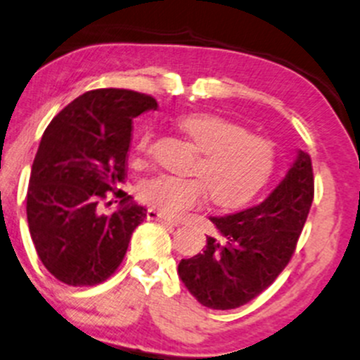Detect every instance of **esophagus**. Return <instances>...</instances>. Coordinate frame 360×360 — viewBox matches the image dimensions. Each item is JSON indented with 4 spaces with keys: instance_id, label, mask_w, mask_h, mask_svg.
I'll return each mask as SVG.
<instances>
[{
    "instance_id": "34e87169",
    "label": "esophagus",
    "mask_w": 360,
    "mask_h": 360,
    "mask_svg": "<svg viewBox=\"0 0 360 360\" xmlns=\"http://www.w3.org/2000/svg\"><path fill=\"white\" fill-rule=\"evenodd\" d=\"M147 219H150V221L164 223V224H171V226H179V223L174 221V219L167 218L166 214L159 213V211H155V210H149V211H147Z\"/></svg>"
}]
</instances>
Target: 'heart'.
<instances>
[{"mask_svg": "<svg viewBox=\"0 0 360 360\" xmlns=\"http://www.w3.org/2000/svg\"><path fill=\"white\" fill-rule=\"evenodd\" d=\"M177 129L198 150L189 174L194 179L155 176L139 188V198L169 218L201 206L210 198L221 210L246 205L265 188L274 174V142L250 134L243 125L214 114H188L177 119ZM153 131H144L134 142V159L142 164L153 147Z\"/></svg>", "mask_w": 360, "mask_h": 360, "instance_id": "obj_1", "label": "heart"}]
</instances>
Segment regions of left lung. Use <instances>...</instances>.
Returning <instances> with one entry per match:
<instances>
[{
    "mask_svg": "<svg viewBox=\"0 0 360 360\" xmlns=\"http://www.w3.org/2000/svg\"><path fill=\"white\" fill-rule=\"evenodd\" d=\"M314 201L310 155L293 166L268 198L240 213L211 218L223 241L207 236L206 250L181 259L177 274L201 305L229 310L248 304L276 280L295 253Z\"/></svg>",
    "mask_w": 360,
    "mask_h": 360,
    "instance_id": "obj_1",
    "label": "left lung"
}]
</instances>
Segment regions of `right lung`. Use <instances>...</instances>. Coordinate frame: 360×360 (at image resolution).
<instances>
[{"instance_id": "obj_1", "label": "right lung", "mask_w": 360, "mask_h": 360, "mask_svg": "<svg viewBox=\"0 0 360 360\" xmlns=\"http://www.w3.org/2000/svg\"><path fill=\"white\" fill-rule=\"evenodd\" d=\"M146 94L97 89L51 120L34 155L27 193L28 228L46 270L70 287L115 274L147 210L117 189L127 177L132 119L155 109ZM110 195L120 210L101 213Z\"/></svg>"}]
</instances>
